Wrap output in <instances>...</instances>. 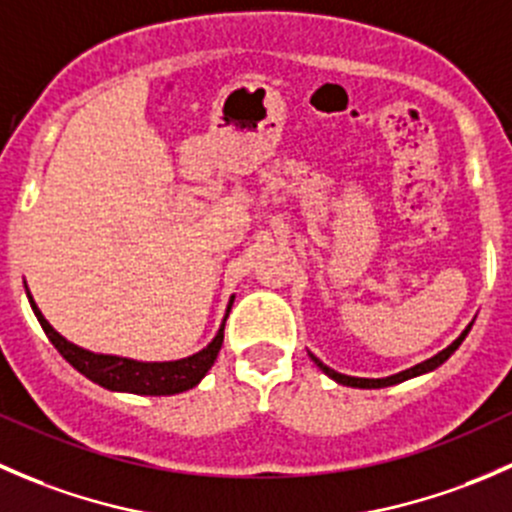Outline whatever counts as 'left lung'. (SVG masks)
Instances as JSON below:
<instances>
[{
    "label": "left lung",
    "mask_w": 512,
    "mask_h": 512,
    "mask_svg": "<svg viewBox=\"0 0 512 512\" xmlns=\"http://www.w3.org/2000/svg\"><path fill=\"white\" fill-rule=\"evenodd\" d=\"M471 332V324H468L466 329H463V334L461 337L456 339V342L453 344H448L446 349H443V352H438L436 356H431V359H426V361H421V364H416V366H411V369H406V371H399V374H394V376H386V379H359V376H347V374H339V371H334V369H329L327 364H322V361L317 359V356L314 354H309L314 359V364L319 366V369L324 371V374L327 376H332L334 381H337V384H344V386H354V389H384V386H394V384H401V381H406V379H414V376H421V374H428V371H433L436 369V366H441L443 361L448 359V356H451L453 352H456L458 347H461V342L463 339H466V334Z\"/></svg>",
    "instance_id": "obj_1"
}]
</instances>
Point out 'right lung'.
I'll return each mask as SVG.
<instances>
[{"label": "right lung", "instance_id": "obj_1", "mask_svg": "<svg viewBox=\"0 0 512 512\" xmlns=\"http://www.w3.org/2000/svg\"><path fill=\"white\" fill-rule=\"evenodd\" d=\"M29 304H32L36 319H39L41 329L49 337V342L59 349V354L74 366L76 371L91 379L94 384L103 386V389L111 391H128V394H143V396H170L180 394V391H188L193 386L200 384L205 374L210 371V366L218 359L220 347H223V329L225 319L230 314V304H227V314L220 324L218 334H215L213 342L205 349H200L198 354L185 356L178 361H136L126 359V356H113V354H94L89 349H81L76 344H71L69 339L61 337L54 327L44 319V314L39 312L36 302L32 299L27 289Z\"/></svg>", "mask_w": 512, "mask_h": 512}]
</instances>
